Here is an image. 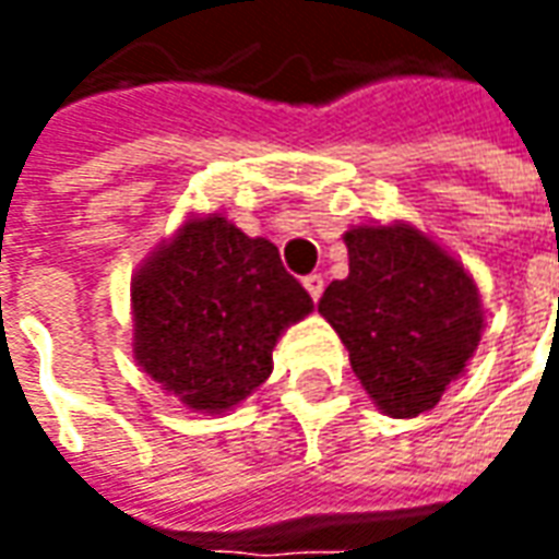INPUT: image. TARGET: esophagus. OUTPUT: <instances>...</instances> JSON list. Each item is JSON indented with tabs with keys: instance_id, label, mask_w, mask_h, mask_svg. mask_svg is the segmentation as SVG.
<instances>
[{
	"instance_id": "obj_1",
	"label": "esophagus",
	"mask_w": 559,
	"mask_h": 559,
	"mask_svg": "<svg viewBox=\"0 0 559 559\" xmlns=\"http://www.w3.org/2000/svg\"><path fill=\"white\" fill-rule=\"evenodd\" d=\"M305 290L311 293V299H320V296H323V275H317V272H311V275H305Z\"/></svg>"
}]
</instances>
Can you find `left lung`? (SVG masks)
I'll list each match as a JSON object with an SVG mask.
<instances>
[{"label":"left lung","mask_w":559,"mask_h":559,"mask_svg":"<svg viewBox=\"0 0 559 559\" xmlns=\"http://www.w3.org/2000/svg\"><path fill=\"white\" fill-rule=\"evenodd\" d=\"M344 245L350 275L329 284L317 311L380 411L399 419L431 411L479 347L476 284L411 224L353 227Z\"/></svg>","instance_id":"1"}]
</instances>
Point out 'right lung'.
I'll return each instance as SVG.
<instances>
[{"label":"right lung","instance_id":"add662e5","mask_svg":"<svg viewBox=\"0 0 559 559\" xmlns=\"http://www.w3.org/2000/svg\"><path fill=\"white\" fill-rule=\"evenodd\" d=\"M134 356L191 411L224 413L272 374L281 332L311 296L269 239L227 218H191L131 281Z\"/></svg>","mask_w":559,"mask_h":559}]
</instances>
